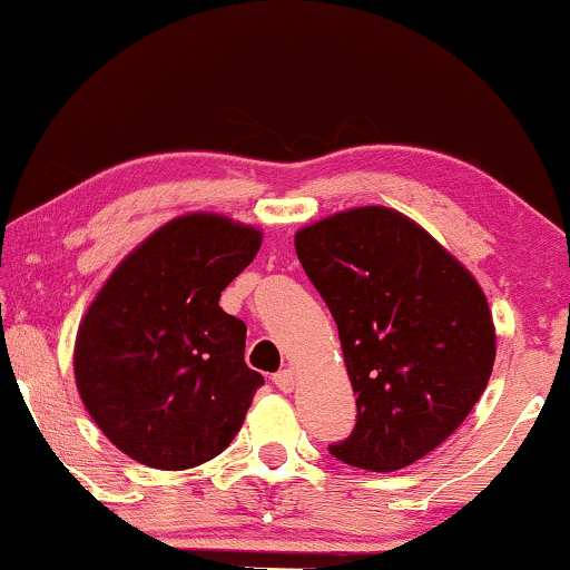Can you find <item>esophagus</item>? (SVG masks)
<instances>
[{
	"label": "esophagus",
	"mask_w": 570,
	"mask_h": 570,
	"mask_svg": "<svg viewBox=\"0 0 570 570\" xmlns=\"http://www.w3.org/2000/svg\"><path fill=\"white\" fill-rule=\"evenodd\" d=\"M272 381H275V386L279 389V392H285V394H291L293 389H295V373L291 368L277 371L275 376H272Z\"/></svg>",
	"instance_id": "obj_1"
}]
</instances>
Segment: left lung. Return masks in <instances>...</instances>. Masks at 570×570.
<instances>
[{"label": "left lung", "instance_id": "8db88e82", "mask_svg": "<svg viewBox=\"0 0 570 570\" xmlns=\"http://www.w3.org/2000/svg\"><path fill=\"white\" fill-rule=\"evenodd\" d=\"M337 324L357 420L330 454L371 472L441 446L485 392L495 330L474 277L417 223L357 207L295 236Z\"/></svg>", "mask_w": 570, "mask_h": 570}]
</instances>
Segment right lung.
Returning <instances> with one entry per match:
<instances>
[{
	"label": "right lung",
	"mask_w": 570,
	"mask_h": 570,
	"mask_svg": "<svg viewBox=\"0 0 570 570\" xmlns=\"http://www.w3.org/2000/svg\"><path fill=\"white\" fill-rule=\"evenodd\" d=\"M259 246V230L228 217H176L90 303L75 345L77 389L135 462L189 470L240 431L264 379L244 361L246 324L217 301Z\"/></svg>",
	"instance_id": "1"
}]
</instances>
